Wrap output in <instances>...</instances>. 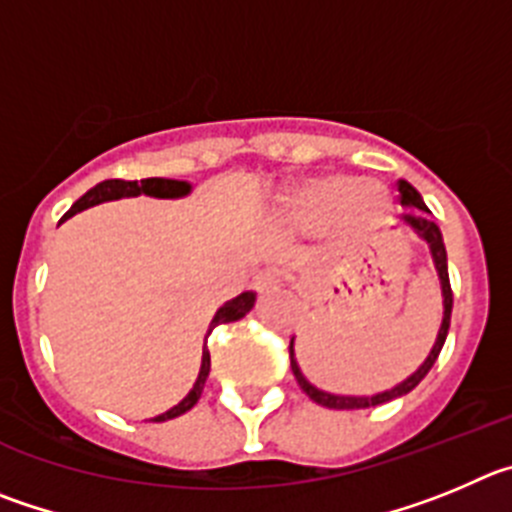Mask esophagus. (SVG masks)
Masks as SVG:
<instances>
[{
  "instance_id": "esophagus-1",
  "label": "esophagus",
  "mask_w": 512,
  "mask_h": 512,
  "mask_svg": "<svg viewBox=\"0 0 512 512\" xmlns=\"http://www.w3.org/2000/svg\"><path fill=\"white\" fill-rule=\"evenodd\" d=\"M278 285H280V278L278 273H273V270H262V273H257L255 280H252V288H255L260 296H267V293L278 290Z\"/></svg>"
}]
</instances>
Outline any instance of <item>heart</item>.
<instances>
[{
  "mask_svg": "<svg viewBox=\"0 0 512 512\" xmlns=\"http://www.w3.org/2000/svg\"><path fill=\"white\" fill-rule=\"evenodd\" d=\"M388 209V191L372 178L324 173L308 178L293 193V211L303 224H319L334 214L344 227L375 222Z\"/></svg>",
  "mask_w": 512,
  "mask_h": 512,
  "instance_id": "1",
  "label": "heart"
}]
</instances>
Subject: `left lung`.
Listing matches in <instances>:
<instances>
[{
    "mask_svg": "<svg viewBox=\"0 0 512 512\" xmlns=\"http://www.w3.org/2000/svg\"><path fill=\"white\" fill-rule=\"evenodd\" d=\"M398 191H400V204H403L405 209H413L403 214V227L416 232L418 237L426 242L428 250H431V260H434L436 275H439L441 298H444V319H441L439 334H436V342L434 347H431V352H428V357L423 359L421 367H418L413 375H408L403 382L393 385L390 390H382V393H375V395H336L311 385V382L306 380V375L301 372V367H298L296 352H293V339H290V370H293V375H296L303 393H306L313 403L324 405V408H334V411H357V408H372V405H382V403H388V400L400 398V395H408L413 388H416L418 382L428 375V370L434 367L436 357H439L441 347H444L446 342V334H449L451 303H454V296H451V285H449V265H446L444 237H441V229L428 219L431 211H428L426 204H423L421 193H418L408 181H398Z\"/></svg>",
    "mask_w": 512,
    "mask_h": 512,
    "instance_id": "8db88e82",
    "label": "left lung"
}]
</instances>
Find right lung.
<instances>
[{"mask_svg":"<svg viewBox=\"0 0 512 512\" xmlns=\"http://www.w3.org/2000/svg\"><path fill=\"white\" fill-rule=\"evenodd\" d=\"M140 193H145V196H153V199H183V196H188V193H191V183L173 181V178H145V181H119V178H112V181H101V183H96L94 188H89V191H86L84 196H81V199L71 206V211H68L63 219H71V216L78 214V211L91 209V206L104 204V201L132 199V196H140ZM252 306H255V293H252V290L239 293L237 298L227 301L222 308H219V311L214 313V319H211L206 336H209L219 324H232V321H239L242 316H247V313L252 311ZM209 370H211V354H209V349L204 347V352H201L199 377H196V382H193V388L188 390L186 398H183L178 405H173L170 411L150 418V421H155V423L170 421V418H178V416H183L186 411H191L193 405L199 403L201 393H204Z\"/></svg>","mask_w":512,"mask_h":512,"instance_id":"1","label":"right lung"}]
</instances>
